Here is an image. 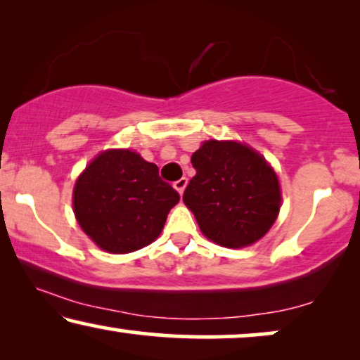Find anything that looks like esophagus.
I'll list each match as a JSON object with an SVG mask.
<instances>
[{"instance_id":"esophagus-1","label":"esophagus","mask_w":360,"mask_h":360,"mask_svg":"<svg viewBox=\"0 0 360 360\" xmlns=\"http://www.w3.org/2000/svg\"><path fill=\"white\" fill-rule=\"evenodd\" d=\"M186 184H188V181H186V179H185V176H184V179L176 180L175 184H174V186H175V190L179 191L180 195H184V191H185V186H186Z\"/></svg>"}]
</instances>
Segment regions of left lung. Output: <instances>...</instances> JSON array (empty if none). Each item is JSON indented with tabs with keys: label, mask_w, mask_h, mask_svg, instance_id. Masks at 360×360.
I'll return each instance as SVG.
<instances>
[{
	"label": "left lung",
	"mask_w": 360,
	"mask_h": 360,
	"mask_svg": "<svg viewBox=\"0 0 360 360\" xmlns=\"http://www.w3.org/2000/svg\"><path fill=\"white\" fill-rule=\"evenodd\" d=\"M196 175L184 203L206 238L224 248L254 244L280 211L277 174L259 152L234 141H206L191 155Z\"/></svg>",
	"instance_id": "1"
}]
</instances>
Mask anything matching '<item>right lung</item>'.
<instances>
[{"instance_id":"1","label":"right lung","mask_w":360,"mask_h":360,"mask_svg":"<svg viewBox=\"0 0 360 360\" xmlns=\"http://www.w3.org/2000/svg\"><path fill=\"white\" fill-rule=\"evenodd\" d=\"M180 195L159 176V167L137 152H101L78 176L73 211L85 234L111 254H127L159 238Z\"/></svg>"}]
</instances>
